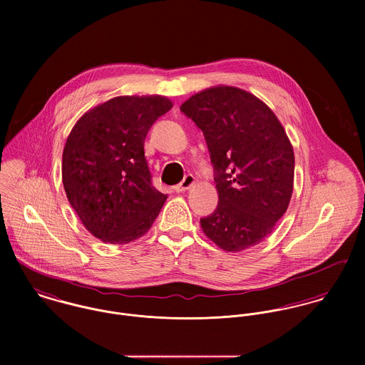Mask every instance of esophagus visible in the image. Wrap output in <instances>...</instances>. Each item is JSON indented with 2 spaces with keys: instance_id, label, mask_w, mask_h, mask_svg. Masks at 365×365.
Listing matches in <instances>:
<instances>
[{
  "instance_id": "34e87169",
  "label": "esophagus",
  "mask_w": 365,
  "mask_h": 365,
  "mask_svg": "<svg viewBox=\"0 0 365 365\" xmlns=\"http://www.w3.org/2000/svg\"><path fill=\"white\" fill-rule=\"evenodd\" d=\"M195 177L192 175V174H187L185 177H184V180L178 184V185H175L174 187V190L177 191V192H184V191H187V190H190L194 184H195Z\"/></svg>"
}]
</instances>
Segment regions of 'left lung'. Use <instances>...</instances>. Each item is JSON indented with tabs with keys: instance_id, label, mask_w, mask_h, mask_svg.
I'll return each mask as SVG.
<instances>
[{
	"instance_id": "8db88e82",
	"label": "left lung",
	"mask_w": 365,
	"mask_h": 365,
	"mask_svg": "<svg viewBox=\"0 0 365 365\" xmlns=\"http://www.w3.org/2000/svg\"><path fill=\"white\" fill-rule=\"evenodd\" d=\"M180 109L204 132L219 204L201 219L207 237L236 253L265 240L287 212L294 191L295 156L284 126L255 94L215 86Z\"/></svg>"
}]
</instances>
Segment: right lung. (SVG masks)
I'll list each match as a JSON object with an SVG mask.
<instances>
[{
    "label": "right lung",
    "instance_id": "1",
    "mask_svg": "<svg viewBox=\"0 0 365 365\" xmlns=\"http://www.w3.org/2000/svg\"><path fill=\"white\" fill-rule=\"evenodd\" d=\"M173 108L163 96H120L88 109L73 126L61 160L67 200L84 227L110 245L149 232L167 195L152 185L145 139Z\"/></svg>",
    "mask_w": 365,
    "mask_h": 365
}]
</instances>
